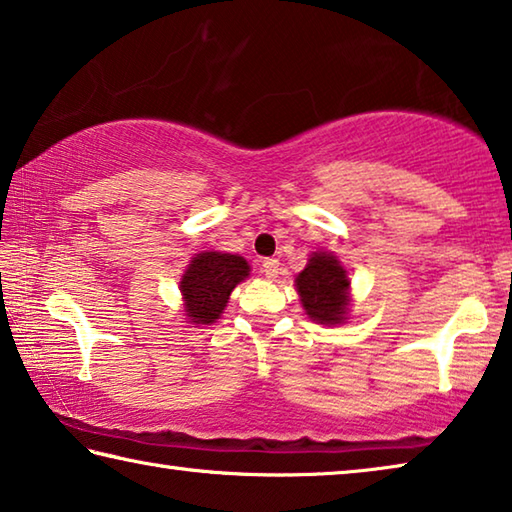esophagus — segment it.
Returning <instances> with one entry per match:
<instances>
[{"label": "esophagus", "instance_id": "1", "mask_svg": "<svg viewBox=\"0 0 512 512\" xmlns=\"http://www.w3.org/2000/svg\"><path fill=\"white\" fill-rule=\"evenodd\" d=\"M262 271H264V275L268 277V280H275L277 273H280V262H277L275 257H268V259H264V262H262Z\"/></svg>", "mask_w": 512, "mask_h": 512}]
</instances>
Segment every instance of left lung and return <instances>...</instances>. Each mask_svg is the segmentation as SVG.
<instances>
[{
  "label": "left lung",
  "mask_w": 512,
  "mask_h": 512,
  "mask_svg": "<svg viewBox=\"0 0 512 512\" xmlns=\"http://www.w3.org/2000/svg\"><path fill=\"white\" fill-rule=\"evenodd\" d=\"M296 289L307 316L320 325H339L350 309V277L332 253L318 250L305 271L296 277Z\"/></svg>",
  "instance_id": "left-lung-1"
}]
</instances>
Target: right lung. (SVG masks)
<instances>
[{
    "instance_id": "add662e5",
    "label": "right lung",
    "mask_w": 512,
    "mask_h": 512,
    "mask_svg": "<svg viewBox=\"0 0 512 512\" xmlns=\"http://www.w3.org/2000/svg\"><path fill=\"white\" fill-rule=\"evenodd\" d=\"M250 275L244 257L205 250L189 262L180 277V293L185 300V316L194 325H210L223 314L232 289Z\"/></svg>"
}]
</instances>
